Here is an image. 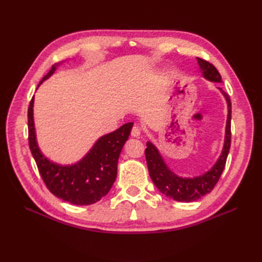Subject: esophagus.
Segmentation results:
<instances>
[{
	"instance_id": "1",
	"label": "esophagus",
	"mask_w": 262,
	"mask_h": 262,
	"mask_svg": "<svg viewBox=\"0 0 262 262\" xmlns=\"http://www.w3.org/2000/svg\"><path fill=\"white\" fill-rule=\"evenodd\" d=\"M140 134H141L140 126L139 125H133V128L131 130V136L134 137V138H138V137H140Z\"/></svg>"
}]
</instances>
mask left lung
Masks as SVG:
<instances>
[{
  "label": "left lung",
  "mask_w": 262,
  "mask_h": 262,
  "mask_svg": "<svg viewBox=\"0 0 262 262\" xmlns=\"http://www.w3.org/2000/svg\"><path fill=\"white\" fill-rule=\"evenodd\" d=\"M200 69L202 70V75L212 82H221V74L216 68L209 61L196 58ZM222 91V89H220ZM227 100L228 104V117L226 124V134H225V143L222 155L220 156L216 164L213 168L204 175L195 178H180L175 173L170 171L167 166L165 165L163 158L161 157L158 150L152 143L146 144L145 157L146 164L150 179L153 180L154 185L160 191L166 196L170 198L172 200L180 202H191L200 199L201 196L210 193L217 184V181L224 170L227 155L231 147V114H232V104L231 98L228 94L222 91Z\"/></svg>",
  "instance_id": "1"
}]
</instances>
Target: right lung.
I'll list each match as a JSON object with an SVG mask.
<instances>
[{
	"instance_id": "obj_1",
	"label": "right lung",
	"mask_w": 262,
	"mask_h": 262,
	"mask_svg": "<svg viewBox=\"0 0 262 262\" xmlns=\"http://www.w3.org/2000/svg\"><path fill=\"white\" fill-rule=\"evenodd\" d=\"M54 70L53 66L39 85L48 78ZM33 106L34 96L29 102L27 115L28 144L46 187L53 195L72 204L90 205L99 201L109 192L116 180L118 158L130 136L133 123H125L118 130L101 137L81 162L63 167L47 160L38 148Z\"/></svg>"
}]
</instances>
